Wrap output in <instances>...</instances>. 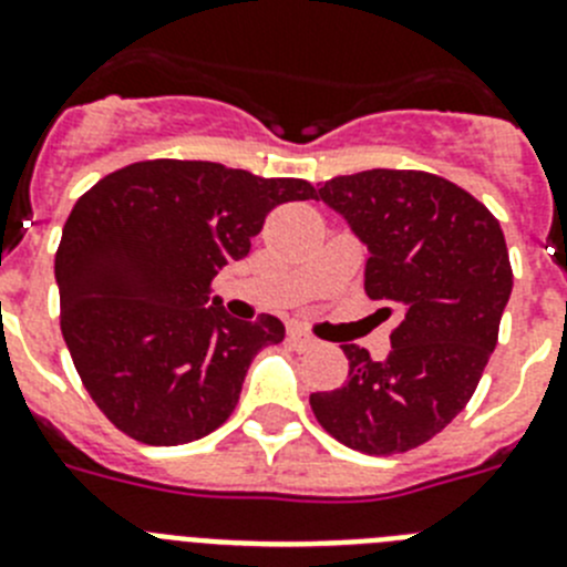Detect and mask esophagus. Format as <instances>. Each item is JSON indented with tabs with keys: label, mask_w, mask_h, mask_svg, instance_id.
<instances>
[{
	"label": "esophagus",
	"mask_w": 567,
	"mask_h": 567,
	"mask_svg": "<svg viewBox=\"0 0 567 567\" xmlns=\"http://www.w3.org/2000/svg\"><path fill=\"white\" fill-rule=\"evenodd\" d=\"M289 338H292L295 346H300V349H309V346H315V338L309 332H303V329L292 327L289 329Z\"/></svg>",
	"instance_id": "esophagus-1"
}]
</instances>
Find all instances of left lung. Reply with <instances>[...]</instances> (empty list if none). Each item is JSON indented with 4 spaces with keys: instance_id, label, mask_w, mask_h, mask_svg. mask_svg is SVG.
I'll use <instances>...</instances> for the list:
<instances>
[{
    "instance_id": "left-lung-1",
    "label": "left lung",
    "mask_w": 567,
    "mask_h": 567,
    "mask_svg": "<svg viewBox=\"0 0 567 567\" xmlns=\"http://www.w3.org/2000/svg\"><path fill=\"white\" fill-rule=\"evenodd\" d=\"M315 198L369 249L365 295L400 312L385 360L340 346L349 378L309 398L315 417L354 452L417 449L463 412L497 346L514 287L503 229L474 195L420 169L338 175Z\"/></svg>"
}]
</instances>
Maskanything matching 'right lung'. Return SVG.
Instances as JSON below:
<instances>
[{
  "mask_svg": "<svg viewBox=\"0 0 567 567\" xmlns=\"http://www.w3.org/2000/svg\"><path fill=\"white\" fill-rule=\"evenodd\" d=\"M315 198L303 178L155 158L104 175L62 229V334L104 417L147 445L227 423L255 354L284 340L272 315L229 318L209 284L247 258L269 209Z\"/></svg>",
  "mask_w": 567,
  "mask_h": 567,
  "instance_id": "add662e5",
  "label": "right lung"
}]
</instances>
